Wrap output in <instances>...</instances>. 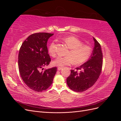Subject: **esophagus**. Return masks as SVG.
<instances>
[{
  "mask_svg": "<svg viewBox=\"0 0 121 121\" xmlns=\"http://www.w3.org/2000/svg\"><path fill=\"white\" fill-rule=\"evenodd\" d=\"M62 69V68H61V67H58V68H57V69H58V71H60V69Z\"/></svg>",
  "mask_w": 121,
  "mask_h": 121,
  "instance_id": "obj_1",
  "label": "esophagus"
}]
</instances>
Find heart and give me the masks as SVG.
<instances>
[{"mask_svg": "<svg viewBox=\"0 0 121 121\" xmlns=\"http://www.w3.org/2000/svg\"><path fill=\"white\" fill-rule=\"evenodd\" d=\"M69 50L67 53L66 56H58L53 61L54 65L63 67L74 63L78 65L85 63L88 60L93 52L92 46L84 44V43L78 38L74 36H69L63 39ZM48 52L50 56H56V43L52 42L48 47Z\"/></svg>", "mask_w": 121, "mask_h": 121, "instance_id": "1", "label": "heart"}]
</instances>
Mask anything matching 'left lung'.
Segmentation results:
<instances>
[{"instance_id":"left-lung-1","label":"left lung","mask_w":121,"mask_h":121,"mask_svg":"<svg viewBox=\"0 0 121 121\" xmlns=\"http://www.w3.org/2000/svg\"><path fill=\"white\" fill-rule=\"evenodd\" d=\"M95 46L91 58L81 66L71 69L67 79V85L71 90L83 92L92 87L96 82L102 70L103 56L101 45L93 38Z\"/></svg>"}]
</instances>
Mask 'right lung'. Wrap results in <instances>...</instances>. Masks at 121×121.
I'll return each instance as SVG.
<instances>
[{"mask_svg":"<svg viewBox=\"0 0 121 121\" xmlns=\"http://www.w3.org/2000/svg\"><path fill=\"white\" fill-rule=\"evenodd\" d=\"M53 34L37 33L31 34L22 44L18 56V65L22 79L28 87L36 92L46 90L52 85L57 68L43 71L51 58L47 42Z\"/></svg>","mask_w":121,"mask_h":121,"instance_id":"right-lung-1","label":"right lung"}]
</instances>
